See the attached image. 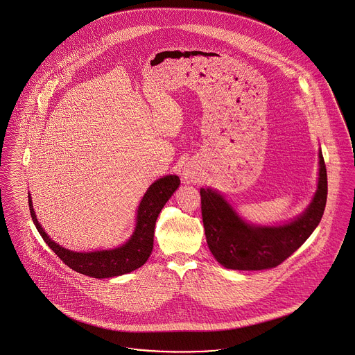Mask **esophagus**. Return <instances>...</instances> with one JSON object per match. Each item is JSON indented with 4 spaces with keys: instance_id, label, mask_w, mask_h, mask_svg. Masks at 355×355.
<instances>
[{
    "instance_id": "obj_1",
    "label": "esophagus",
    "mask_w": 355,
    "mask_h": 355,
    "mask_svg": "<svg viewBox=\"0 0 355 355\" xmlns=\"http://www.w3.org/2000/svg\"><path fill=\"white\" fill-rule=\"evenodd\" d=\"M182 175H184V180H185L186 182H194V181L198 180V173L193 169V168H189V166H186L185 169H184Z\"/></svg>"
}]
</instances>
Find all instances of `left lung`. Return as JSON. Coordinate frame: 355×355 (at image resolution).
<instances>
[{
	"mask_svg": "<svg viewBox=\"0 0 355 355\" xmlns=\"http://www.w3.org/2000/svg\"><path fill=\"white\" fill-rule=\"evenodd\" d=\"M205 236L214 258L226 269L265 270L281 265L321 222L327 200V173L320 150L317 191L304 213L279 226H257L242 220L223 196L201 189Z\"/></svg>",
	"mask_w": 355,
	"mask_h": 355,
	"instance_id": "obj_1",
	"label": "left lung"
}]
</instances>
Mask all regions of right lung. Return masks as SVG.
<instances>
[{"label":"right lung","mask_w":355,"mask_h":355,"mask_svg":"<svg viewBox=\"0 0 355 355\" xmlns=\"http://www.w3.org/2000/svg\"><path fill=\"white\" fill-rule=\"evenodd\" d=\"M180 182L181 181L178 175H165L152 184L138 206L133 234L122 246L110 250L77 253L60 246L58 243L51 241L42 226L38 223L31 194L29 209L38 233L44 238L51 250L70 269L89 275L92 278H112L135 270L148 261L152 254L157 217L165 203L169 201L173 193L180 186Z\"/></svg>","instance_id":"right-lung-1"}]
</instances>
